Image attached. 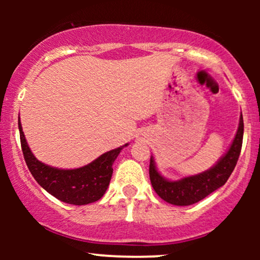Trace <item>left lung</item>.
I'll return each mask as SVG.
<instances>
[{
  "instance_id": "obj_1",
  "label": "left lung",
  "mask_w": 260,
  "mask_h": 260,
  "mask_svg": "<svg viewBox=\"0 0 260 260\" xmlns=\"http://www.w3.org/2000/svg\"><path fill=\"white\" fill-rule=\"evenodd\" d=\"M243 140V117L241 113L238 129L236 133L231 147L226 154L220 159L213 168L202 174L188 176L178 181H170L164 178L156 170L154 159L150 157L149 165V176H150L151 186L156 194L165 202L174 205H192L198 203L205 197L213 193L217 188L222 187L229 180L230 175L234 171Z\"/></svg>"
}]
</instances>
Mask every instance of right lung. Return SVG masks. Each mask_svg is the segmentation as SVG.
<instances>
[{
	"mask_svg": "<svg viewBox=\"0 0 260 260\" xmlns=\"http://www.w3.org/2000/svg\"><path fill=\"white\" fill-rule=\"evenodd\" d=\"M18 128L23 155L32 177L55 198L73 205L94 203L105 194L112 176V164L117 159L122 149L128 145L124 144L107 151L83 168L62 170L39 161L26 143L20 120H18Z\"/></svg>",
	"mask_w": 260,
	"mask_h": 260,
	"instance_id": "add662e5",
	"label": "right lung"
}]
</instances>
